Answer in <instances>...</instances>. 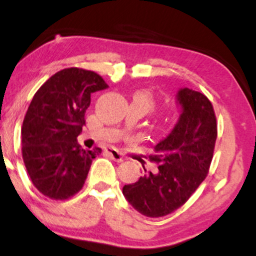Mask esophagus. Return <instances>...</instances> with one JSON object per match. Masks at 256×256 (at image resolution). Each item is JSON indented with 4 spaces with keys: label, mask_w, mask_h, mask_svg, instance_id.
<instances>
[{
    "label": "esophagus",
    "mask_w": 256,
    "mask_h": 256,
    "mask_svg": "<svg viewBox=\"0 0 256 256\" xmlns=\"http://www.w3.org/2000/svg\"><path fill=\"white\" fill-rule=\"evenodd\" d=\"M104 152H106L107 155H108L110 158L113 160V161H116V162L124 161V156H122V154L118 152V150L112 149V148H107V149H104Z\"/></svg>",
    "instance_id": "esophagus-1"
}]
</instances>
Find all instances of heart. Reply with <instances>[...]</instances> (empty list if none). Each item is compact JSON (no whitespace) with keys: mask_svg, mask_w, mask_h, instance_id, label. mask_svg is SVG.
Here are the masks:
<instances>
[{"mask_svg":"<svg viewBox=\"0 0 256 256\" xmlns=\"http://www.w3.org/2000/svg\"><path fill=\"white\" fill-rule=\"evenodd\" d=\"M134 98H138V100L140 101L142 104H144V106L146 107V110H152L154 107V98H152V95L149 93V92L146 90H142V92H138V93L134 94Z\"/></svg>","mask_w":256,"mask_h":256,"instance_id":"1","label":"heart"}]
</instances>
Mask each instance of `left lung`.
<instances>
[{"instance_id":"1","label":"left lung","mask_w":256,"mask_h":256,"mask_svg":"<svg viewBox=\"0 0 256 256\" xmlns=\"http://www.w3.org/2000/svg\"><path fill=\"white\" fill-rule=\"evenodd\" d=\"M176 102L181 107L178 122L150 158L158 164L156 173L148 172L122 187L126 200L146 217L167 216L182 206L204 181L214 156L217 122L210 100L181 88Z\"/></svg>"}]
</instances>
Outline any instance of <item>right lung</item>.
Here are the masks:
<instances>
[{"label":"right lung","instance_id":"add662e5","mask_svg":"<svg viewBox=\"0 0 256 256\" xmlns=\"http://www.w3.org/2000/svg\"><path fill=\"white\" fill-rule=\"evenodd\" d=\"M106 88L96 72L68 68L51 76L30 101L21 130L22 158L36 188L48 198L66 200L81 190L101 154L100 148L83 149L78 136L90 94Z\"/></svg>","mask_w":256,"mask_h":256}]
</instances>
